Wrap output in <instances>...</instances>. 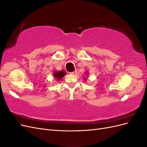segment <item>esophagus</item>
Segmentation results:
<instances>
[{
  "mask_svg": "<svg viewBox=\"0 0 147 147\" xmlns=\"http://www.w3.org/2000/svg\"><path fill=\"white\" fill-rule=\"evenodd\" d=\"M70 74H72V75H76L77 74V70H75V71H74V72H70Z\"/></svg>",
  "mask_w": 147,
  "mask_h": 147,
  "instance_id": "34e87169",
  "label": "esophagus"
}]
</instances>
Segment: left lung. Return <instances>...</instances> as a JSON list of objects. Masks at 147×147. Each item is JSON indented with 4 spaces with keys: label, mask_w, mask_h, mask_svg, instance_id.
Wrapping results in <instances>:
<instances>
[{
    "label": "left lung",
    "mask_w": 147,
    "mask_h": 147,
    "mask_svg": "<svg viewBox=\"0 0 147 147\" xmlns=\"http://www.w3.org/2000/svg\"><path fill=\"white\" fill-rule=\"evenodd\" d=\"M84 80H86V78H85V79H84Z\"/></svg>",
    "instance_id": "obj_1"
}]
</instances>
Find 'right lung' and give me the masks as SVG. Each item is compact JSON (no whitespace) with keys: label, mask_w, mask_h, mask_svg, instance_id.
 Returning a JSON list of instances; mask_svg holds the SVG:
<instances>
[{"label":"right lung","mask_w":147,"mask_h":147,"mask_svg":"<svg viewBox=\"0 0 147 147\" xmlns=\"http://www.w3.org/2000/svg\"><path fill=\"white\" fill-rule=\"evenodd\" d=\"M66 75V73L64 70H61V71H55V72L53 73V76L55 78H56L57 80H60L64 76Z\"/></svg>","instance_id":"1"}]
</instances>
